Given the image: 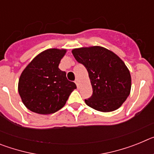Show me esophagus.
<instances>
[{
	"label": "esophagus",
	"instance_id": "obj_1",
	"mask_svg": "<svg viewBox=\"0 0 154 154\" xmlns=\"http://www.w3.org/2000/svg\"><path fill=\"white\" fill-rule=\"evenodd\" d=\"M75 83L76 84V85H77V86H79V79H75Z\"/></svg>",
	"mask_w": 154,
	"mask_h": 154
}]
</instances>
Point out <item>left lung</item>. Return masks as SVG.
Here are the masks:
<instances>
[{
  "mask_svg": "<svg viewBox=\"0 0 154 154\" xmlns=\"http://www.w3.org/2000/svg\"><path fill=\"white\" fill-rule=\"evenodd\" d=\"M76 61L88 71L92 95L87 106L100 112H112L122 106L131 89L129 69L118 55L100 46L75 48Z\"/></svg>",
  "mask_w": 154,
  "mask_h": 154,
  "instance_id": "obj_1",
  "label": "left lung"
}]
</instances>
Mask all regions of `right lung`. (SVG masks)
Masks as SVG:
<instances>
[{"mask_svg":"<svg viewBox=\"0 0 154 154\" xmlns=\"http://www.w3.org/2000/svg\"><path fill=\"white\" fill-rule=\"evenodd\" d=\"M65 49L50 48L41 52L28 65L18 82V92L29 110L38 114L54 113L66 103L75 84L66 78L58 65Z\"/></svg>","mask_w":154,"mask_h":154,"instance_id":"add662e5","label":"right lung"}]
</instances>
